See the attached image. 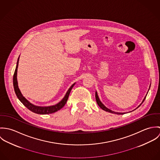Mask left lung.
<instances>
[{
	"label": "left lung",
	"instance_id": "1",
	"mask_svg": "<svg viewBox=\"0 0 160 160\" xmlns=\"http://www.w3.org/2000/svg\"><path fill=\"white\" fill-rule=\"evenodd\" d=\"M149 89H150V88H149ZM149 89H148V91H149ZM147 93H148V92H147ZM147 95H146V96H147ZM146 96L144 97V98H143V101H142V102L137 107V108H136V109H137V108H138L141 105H142V103L143 102V101L145 100V98H146ZM95 99H96V102H97V104H98V105L102 109V110H103L104 111H105V112H109V113H114V114H125L126 113H118V112H113V111H112V110H110V109H108V108H107L102 102H101V101L100 100V99H99V97H98V94H97V91L95 92ZM136 110V109H135ZM133 110V111H134Z\"/></svg>",
	"mask_w": 160,
	"mask_h": 160
}]
</instances>
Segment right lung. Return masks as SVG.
I'll return each instance as SVG.
<instances>
[{
  "label": "right lung",
  "instance_id": "1",
  "mask_svg": "<svg viewBox=\"0 0 160 160\" xmlns=\"http://www.w3.org/2000/svg\"><path fill=\"white\" fill-rule=\"evenodd\" d=\"M19 58L20 57L18 58L17 60V67L16 69L14 72V75H13V88H14V90L15 92L18 97V98L20 100V101L23 103V105L28 108L29 109L30 111L37 113V114H51L53 113H55L58 110H60V109H62L65 105L66 104L69 95L70 93V92L71 91L72 88H73V86L75 85L76 82L74 83L68 90V91L67 92L65 97H63V98L58 103H57L56 105H52V106H47V107H41V106H37L35 105L32 103H31V102H29L24 96L22 95V92L20 91L19 88H18V81H17V70H18V62H19Z\"/></svg>",
  "mask_w": 160,
  "mask_h": 160
}]
</instances>
